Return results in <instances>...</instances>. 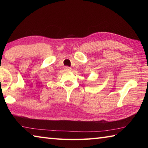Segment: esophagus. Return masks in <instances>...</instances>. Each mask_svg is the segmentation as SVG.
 I'll return each mask as SVG.
<instances>
[{
  "label": "esophagus",
  "instance_id": "1",
  "mask_svg": "<svg viewBox=\"0 0 148 148\" xmlns=\"http://www.w3.org/2000/svg\"><path fill=\"white\" fill-rule=\"evenodd\" d=\"M64 69L65 71H71V68L69 67H67V66H66V67H64Z\"/></svg>",
  "mask_w": 148,
  "mask_h": 148
}]
</instances>
